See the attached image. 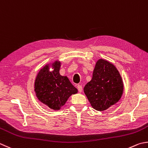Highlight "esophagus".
<instances>
[{"mask_svg":"<svg viewBox=\"0 0 148 148\" xmlns=\"http://www.w3.org/2000/svg\"><path fill=\"white\" fill-rule=\"evenodd\" d=\"M77 88L78 91H79V92H82L83 88H82V85H78L77 86Z\"/></svg>","mask_w":148,"mask_h":148,"instance_id":"esophagus-1","label":"esophagus"}]
</instances>
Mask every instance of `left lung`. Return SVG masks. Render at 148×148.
Segmentation results:
<instances>
[{"label": "left lung", "mask_w": 148, "mask_h": 148, "mask_svg": "<svg viewBox=\"0 0 148 148\" xmlns=\"http://www.w3.org/2000/svg\"><path fill=\"white\" fill-rule=\"evenodd\" d=\"M123 89L122 77L116 67L108 61L99 59L84 92L95 110L104 111L119 101Z\"/></svg>", "instance_id": "left-lung-1"}]
</instances>
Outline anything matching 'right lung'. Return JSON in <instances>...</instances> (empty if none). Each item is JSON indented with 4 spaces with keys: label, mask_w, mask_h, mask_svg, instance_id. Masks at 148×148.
I'll return each instance as SVG.
<instances>
[{
    "label": "right lung",
    "mask_w": 148,
    "mask_h": 148,
    "mask_svg": "<svg viewBox=\"0 0 148 148\" xmlns=\"http://www.w3.org/2000/svg\"><path fill=\"white\" fill-rule=\"evenodd\" d=\"M60 66L61 63L56 61L52 63L53 70L50 71V65H46L40 69L34 82L38 99L54 110H59L71 95L77 93L68 77L60 74Z\"/></svg>",
    "instance_id": "1"
}]
</instances>
